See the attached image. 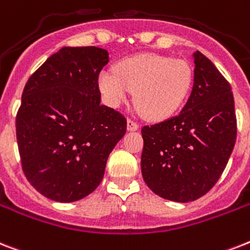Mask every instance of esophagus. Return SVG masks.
Segmentation results:
<instances>
[{
    "label": "esophagus",
    "instance_id": "esophagus-1",
    "mask_svg": "<svg viewBox=\"0 0 250 250\" xmlns=\"http://www.w3.org/2000/svg\"><path fill=\"white\" fill-rule=\"evenodd\" d=\"M127 129H128L129 132L137 131V129H139V125H137L136 122L132 121V119H128V121H127Z\"/></svg>",
    "mask_w": 250,
    "mask_h": 250
}]
</instances>
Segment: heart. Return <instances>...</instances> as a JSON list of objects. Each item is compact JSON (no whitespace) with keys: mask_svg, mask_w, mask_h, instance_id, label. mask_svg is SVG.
Listing matches in <instances>:
<instances>
[{"mask_svg":"<svg viewBox=\"0 0 250 250\" xmlns=\"http://www.w3.org/2000/svg\"><path fill=\"white\" fill-rule=\"evenodd\" d=\"M99 90L111 107H119L133 92L140 113L149 121H164L186 100L192 84L188 62L157 54H140L117 62L114 72L99 74Z\"/></svg>","mask_w":250,"mask_h":250,"instance_id":"heart-1","label":"heart"}]
</instances>
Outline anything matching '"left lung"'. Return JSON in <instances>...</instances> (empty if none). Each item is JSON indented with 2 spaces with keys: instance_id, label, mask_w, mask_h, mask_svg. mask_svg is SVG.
<instances>
[{
  "instance_id": "1",
  "label": "left lung",
  "mask_w": 250,
  "mask_h": 250,
  "mask_svg": "<svg viewBox=\"0 0 250 250\" xmlns=\"http://www.w3.org/2000/svg\"><path fill=\"white\" fill-rule=\"evenodd\" d=\"M194 84L176 117L145 125L141 172L160 198L178 203L206 195L226 168L236 141L230 83L202 52L195 51Z\"/></svg>"
}]
</instances>
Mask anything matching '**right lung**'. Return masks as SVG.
Masks as SVG:
<instances>
[{
  "mask_svg": "<svg viewBox=\"0 0 250 250\" xmlns=\"http://www.w3.org/2000/svg\"><path fill=\"white\" fill-rule=\"evenodd\" d=\"M109 52L62 47L32 74L16 115V140L26 180L46 198L81 200L100 185L107 158L127 121L101 105L99 74Z\"/></svg>",
  "mask_w": 250,
  "mask_h": 250,
  "instance_id": "obj_1",
  "label": "right lung"
}]
</instances>
